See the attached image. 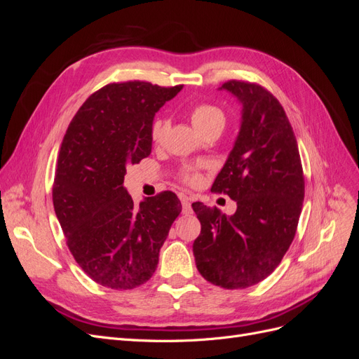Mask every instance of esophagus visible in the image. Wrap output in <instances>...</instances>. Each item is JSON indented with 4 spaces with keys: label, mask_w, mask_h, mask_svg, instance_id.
Wrapping results in <instances>:
<instances>
[{
    "label": "esophagus",
    "mask_w": 359,
    "mask_h": 359,
    "mask_svg": "<svg viewBox=\"0 0 359 359\" xmlns=\"http://www.w3.org/2000/svg\"><path fill=\"white\" fill-rule=\"evenodd\" d=\"M181 203H182V214L186 215H190L193 212L191 210V203H190V199L187 196H181Z\"/></svg>",
    "instance_id": "esophagus-1"
}]
</instances>
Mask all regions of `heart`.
<instances>
[{
  "mask_svg": "<svg viewBox=\"0 0 359 359\" xmlns=\"http://www.w3.org/2000/svg\"><path fill=\"white\" fill-rule=\"evenodd\" d=\"M189 115H190V121H191L193 127L196 128L199 133L203 128H206L211 124L224 123V116H223L222 111L219 109V107H215L212 104L202 103V104L193 106ZM165 133H166V121L161 118H157L153 123V126H151V139H153L154 144H160L163 137H165ZM186 180L189 182H193V181H196V175L189 173V175H186Z\"/></svg>",
  "mask_w": 359,
  "mask_h": 359,
  "instance_id": "1",
  "label": "heart"
}]
</instances>
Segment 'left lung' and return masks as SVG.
Segmentation results:
<instances>
[{
    "label": "left lung",
    "mask_w": 359,
    "mask_h": 359,
    "mask_svg": "<svg viewBox=\"0 0 359 359\" xmlns=\"http://www.w3.org/2000/svg\"><path fill=\"white\" fill-rule=\"evenodd\" d=\"M219 90L241 103L233 148L212 191L236 202L232 215L191 203L201 222L193 255L201 276L224 289H245L278 266L293 241L304 201L297 137L276 97L260 85L229 81Z\"/></svg>",
    "instance_id": "obj_1"
}]
</instances>
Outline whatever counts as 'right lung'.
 <instances>
[{
    "label": "right lung",
    "mask_w": 359,
    "mask_h": 359,
    "mask_svg": "<svg viewBox=\"0 0 359 359\" xmlns=\"http://www.w3.org/2000/svg\"><path fill=\"white\" fill-rule=\"evenodd\" d=\"M182 85L109 83L88 97L64 135L52 199L76 262L95 283L135 289L151 278L172 223L175 193L135 206L124 187L127 166L151 154V126Z\"/></svg>",
    "instance_id": "add662e5"
}]
</instances>
